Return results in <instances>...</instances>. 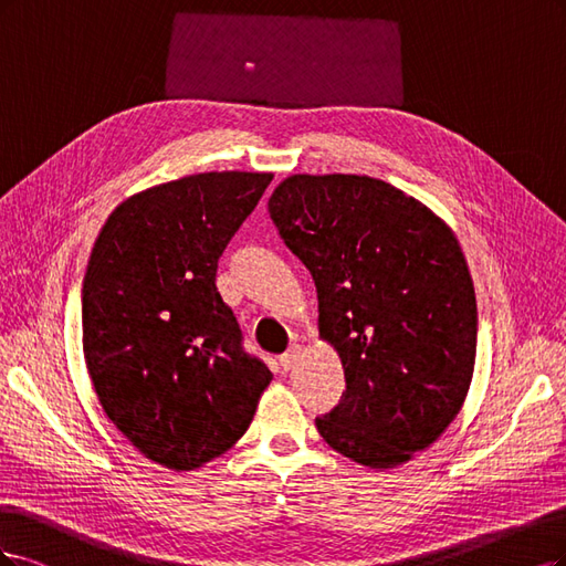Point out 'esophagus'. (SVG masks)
Segmentation results:
<instances>
[{
    "label": "esophagus",
    "mask_w": 566,
    "mask_h": 566,
    "mask_svg": "<svg viewBox=\"0 0 566 566\" xmlns=\"http://www.w3.org/2000/svg\"><path fill=\"white\" fill-rule=\"evenodd\" d=\"M298 359H301V345H291V348L280 357V364H282V369L284 371H289V369H294L296 364H298Z\"/></svg>",
    "instance_id": "34e87169"
}]
</instances>
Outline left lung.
<instances>
[{"label":"left lung","instance_id":"1","mask_svg":"<svg viewBox=\"0 0 566 566\" xmlns=\"http://www.w3.org/2000/svg\"><path fill=\"white\" fill-rule=\"evenodd\" d=\"M317 286L319 338L345 392L315 426L359 465L395 468L461 411L475 371L478 301L453 230L371 176L294 174L268 199Z\"/></svg>","mask_w":566,"mask_h":566}]
</instances>
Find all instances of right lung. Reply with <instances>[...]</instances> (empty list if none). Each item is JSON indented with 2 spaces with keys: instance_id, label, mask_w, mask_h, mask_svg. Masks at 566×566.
<instances>
[{
  "instance_id": "obj_1",
  "label": "right lung",
  "mask_w": 566,
  "mask_h": 566,
  "mask_svg": "<svg viewBox=\"0 0 566 566\" xmlns=\"http://www.w3.org/2000/svg\"><path fill=\"white\" fill-rule=\"evenodd\" d=\"M209 171L140 190L107 216L82 286V345L98 402L145 459L195 470L247 432L272 374L242 350L216 289L223 249L270 186Z\"/></svg>"
}]
</instances>
